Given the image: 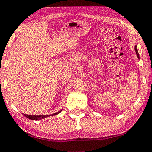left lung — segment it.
<instances>
[{
    "label": "left lung",
    "mask_w": 152,
    "mask_h": 152,
    "mask_svg": "<svg viewBox=\"0 0 152 152\" xmlns=\"http://www.w3.org/2000/svg\"><path fill=\"white\" fill-rule=\"evenodd\" d=\"M134 50H135V51H136L137 56V57H138V58H140V56H139V53H138V51H137V46H135V47H134Z\"/></svg>",
    "instance_id": "1"
}]
</instances>
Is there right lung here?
<instances>
[{
  "label": "right lung",
  "instance_id": "right-lung-1",
  "mask_svg": "<svg viewBox=\"0 0 152 152\" xmlns=\"http://www.w3.org/2000/svg\"><path fill=\"white\" fill-rule=\"evenodd\" d=\"M61 111H58V112H57V113L51 114V115H27V114H24V113H23V115L25 116V117H27V118L31 119V120H40V119L48 117V116H52V115H57V114H58Z\"/></svg>",
  "mask_w": 152,
  "mask_h": 152
}]
</instances>
